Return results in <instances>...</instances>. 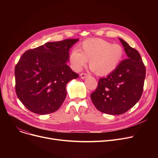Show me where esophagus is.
I'll list each match as a JSON object with an SVG mask.
<instances>
[{"mask_svg": "<svg viewBox=\"0 0 158 158\" xmlns=\"http://www.w3.org/2000/svg\"><path fill=\"white\" fill-rule=\"evenodd\" d=\"M80 76H81V79H85L88 76V74L86 73H81L80 74Z\"/></svg>", "mask_w": 158, "mask_h": 158, "instance_id": "1", "label": "esophagus"}]
</instances>
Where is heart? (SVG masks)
<instances>
[{
	"instance_id": "heart-1",
	"label": "heart",
	"mask_w": 158,
	"mask_h": 158,
	"mask_svg": "<svg viewBox=\"0 0 158 158\" xmlns=\"http://www.w3.org/2000/svg\"><path fill=\"white\" fill-rule=\"evenodd\" d=\"M124 57V50L118 44L93 38L85 40L78 50L73 49L69 55L72 68L80 71L88 61L90 69L99 76H104L117 69Z\"/></svg>"
}]
</instances>
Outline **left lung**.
<instances>
[{
    "label": "left lung",
    "instance_id": "left-lung-1",
    "mask_svg": "<svg viewBox=\"0 0 158 158\" xmlns=\"http://www.w3.org/2000/svg\"><path fill=\"white\" fill-rule=\"evenodd\" d=\"M128 56L106 77L98 81L91 99L104 113L117 115L127 112L139 100L143 90L145 66L139 52L119 38Z\"/></svg>",
    "mask_w": 158,
    "mask_h": 158
}]
</instances>
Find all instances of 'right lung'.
Listing matches in <instances>:
<instances>
[{
    "label": "right lung",
    "mask_w": 158,
    "mask_h": 158,
    "mask_svg": "<svg viewBox=\"0 0 158 158\" xmlns=\"http://www.w3.org/2000/svg\"><path fill=\"white\" fill-rule=\"evenodd\" d=\"M79 39L48 42L25 52L15 68V90L27 109L38 114L56 111L66 96V85L79 75L66 64Z\"/></svg>",
    "instance_id": "right-lung-1"
}]
</instances>
